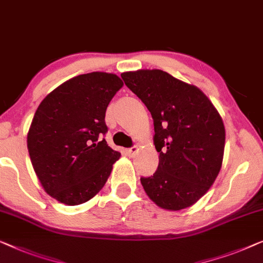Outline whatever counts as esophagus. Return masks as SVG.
Masks as SVG:
<instances>
[{
    "label": "esophagus",
    "mask_w": 263,
    "mask_h": 263,
    "mask_svg": "<svg viewBox=\"0 0 263 263\" xmlns=\"http://www.w3.org/2000/svg\"><path fill=\"white\" fill-rule=\"evenodd\" d=\"M127 152H128L129 157H135V155L138 154V152H139V147H138V146H134V147L129 148V149H128Z\"/></svg>",
    "instance_id": "1"
}]
</instances>
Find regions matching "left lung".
<instances>
[{
  "mask_svg": "<svg viewBox=\"0 0 263 263\" xmlns=\"http://www.w3.org/2000/svg\"><path fill=\"white\" fill-rule=\"evenodd\" d=\"M121 77L154 122L159 166L152 177L141 178L144 192L163 210L192 206L209 191L222 167V117L200 89L162 70L123 72Z\"/></svg>",
  "mask_w": 263,
  "mask_h": 263,
  "instance_id": "8db88e82",
  "label": "left lung"
}]
</instances>
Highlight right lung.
I'll return each mask as SVG.
<instances>
[{
	"label": "right lung",
	"instance_id": "obj_1",
	"mask_svg": "<svg viewBox=\"0 0 263 263\" xmlns=\"http://www.w3.org/2000/svg\"><path fill=\"white\" fill-rule=\"evenodd\" d=\"M122 86L114 73L79 74L37 106L27 134L29 158L45 192L59 203L72 206L93 198L120 159L102 136L105 110Z\"/></svg>",
	"mask_w": 263,
	"mask_h": 263
}]
</instances>
